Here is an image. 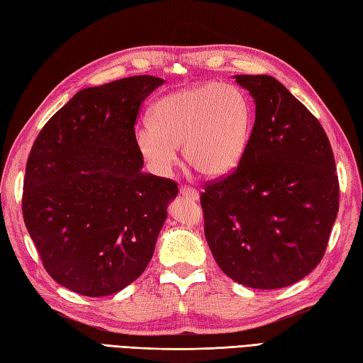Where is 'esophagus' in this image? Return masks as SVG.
<instances>
[{"label":"esophagus","instance_id":"1","mask_svg":"<svg viewBox=\"0 0 363 363\" xmlns=\"http://www.w3.org/2000/svg\"><path fill=\"white\" fill-rule=\"evenodd\" d=\"M179 193H181V196L185 198V199H190V201H198L199 199V191L189 187V185H182Z\"/></svg>","mask_w":363,"mask_h":363}]
</instances>
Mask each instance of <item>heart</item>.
Masks as SVG:
<instances>
[{"instance_id": "b5f03b06", "label": "heart", "mask_w": 363, "mask_h": 363, "mask_svg": "<svg viewBox=\"0 0 363 363\" xmlns=\"http://www.w3.org/2000/svg\"><path fill=\"white\" fill-rule=\"evenodd\" d=\"M152 125L136 130L145 164L167 174L178 162V148L191 169L207 179L233 173L242 162L253 130V107L236 86L203 82L167 95L155 104Z\"/></svg>"}]
</instances>
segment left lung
Wrapping results in <instances>:
<instances>
[{
    "mask_svg": "<svg viewBox=\"0 0 363 363\" xmlns=\"http://www.w3.org/2000/svg\"><path fill=\"white\" fill-rule=\"evenodd\" d=\"M256 119L242 162L201 194L216 264L250 288L274 290L318 265L339 211V179L327 133L276 78L236 75Z\"/></svg>",
    "mask_w": 363,
    "mask_h": 363,
    "instance_id": "left-lung-1",
    "label": "left lung"
}]
</instances>
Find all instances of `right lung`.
I'll return each instance as SVG.
<instances>
[{
    "instance_id": "right-lung-1",
    "label": "right lung",
    "mask_w": 363,
    "mask_h": 363,
    "mask_svg": "<svg viewBox=\"0 0 363 363\" xmlns=\"http://www.w3.org/2000/svg\"><path fill=\"white\" fill-rule=\"evenodd\" d=\"M164 79L139 75L79 90L43 127L26 165L23 216L53 281L115 294L144 273L178 184L143 172L141 102Z\"/></svg>"
}]
</instances>
